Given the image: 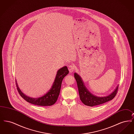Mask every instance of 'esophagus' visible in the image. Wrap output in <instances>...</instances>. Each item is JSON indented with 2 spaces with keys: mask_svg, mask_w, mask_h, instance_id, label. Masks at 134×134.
Masks as SVG:
<instances>
[{
  "mask_svg": "<svg viewBox=\"0 0 134 134\" xmlns=\"http://www.w3.org/2000/svg\"><path fill=\"white\" fill-rule=\"evenodd\" d=\"M68 69H69V72H70V73H72V72H73L74 71V69H75V67H74V66L73 65H70L69 66V67H68Z\"/></svg>",
  "mask_w": 134,
  "mask_h": 134,
  "instance_id": "obj_1",
  "label": "esophagus"
}]
</instances>
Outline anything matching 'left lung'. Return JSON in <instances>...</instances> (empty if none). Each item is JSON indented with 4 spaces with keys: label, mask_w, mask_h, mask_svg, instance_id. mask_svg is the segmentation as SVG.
Returning a JSON list of instances; mask_svg holds the SVG:
<instances>
[{
    "label": "left lung",
    "mask_w": 134,
    "mask_h": 134,
    "mask_svg": "<svg viewBox=\"0 0 134 134\" xmlns=\"http://www.w3.org/2000/svg\"><path fill=\"white\" fill-rule=\"evenodd\" d=\"M74 77L76 80L80 99L83 104L89 107L99 105L112 100L116 96L118 87V86L115 90L109 96L104 97H98L91 94L85 86L80 76L77 73H74Z\"/></svg>",
    "instance_id": "8db88e82"
}]
</instances>
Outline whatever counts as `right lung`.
<instances>
[{
    "mask_svg": "<svg viewBox=\"0 0 134 134\" xmlns=\"http://www.w3.org/2000/svg\"><path fill=\"white\" fill-rule=\"evenodd\" d=\"M68 73L69 70L67 66H64L58 70L55 80L51 89L44 96L40 97L34 98L24 94L19 89L16 81L17 89L19 95L27 102L40 106H51L53 105L57 100L60 92L62 80L64 77L66 76Z\"/></svg>",
    "mask_w": 134,
    "mask_h": 134,
    "instance_id": "right-lung-1",
    "label": "right lung"
}]
</instances>
